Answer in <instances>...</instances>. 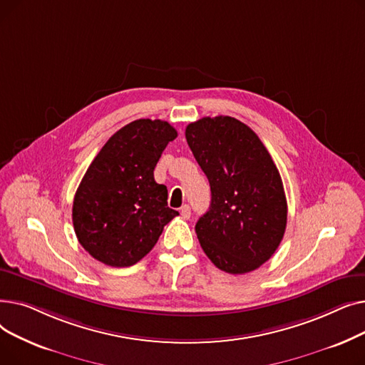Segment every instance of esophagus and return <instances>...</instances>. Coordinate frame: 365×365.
Listing matches in <instances>:
<instances>
[{"label":"esophagus","instance_id":"34e87169","mask_svg":"<svg viewBox=\"0 0 365 365\" xmlns=\"http://www.w3.org/2000/svg\"><path fill=\"white\" fill-rule=\"evenodd\" d=\"M180 216L183 217V219H189L190 217V207L189 205H183L182 208H180Z\"/></svg>","mask_w":365,"mask_h":365}]
</instances>
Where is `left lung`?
Segmentation results:
<instances>
[{
  "mask_svg": "<svg viewBox=\"0 0 365 365\" xmlns=\"http://www.w3.org/2000/svg\"><path fill=\"white\" fill-rule=\"evenodd\" d=\"M185 136L210 182L212 204L195 232L204 253L227 274L269 260L287 225L279 171L257 134L232 117L201 118Z\"/></svg>",
  "mask_w": 365,
  "mask_h": 365,
  "instance_id": "8db88e82",
  "label": "left lung"
}]
</instances>
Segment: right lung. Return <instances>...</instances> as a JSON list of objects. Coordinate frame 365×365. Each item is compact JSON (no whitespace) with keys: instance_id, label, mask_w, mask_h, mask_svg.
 I'll list each match as a JSON object with an SVG mask.
<instances>
[{"instance_id":"obj_1","label":"right lung","mask_w":365,"mask_h":365,"mask_svg":"<svg viewBox=\"0 0 365 365\" xmlns=\"http://www.w3.org/2000/svg\"><path fill=\"white\" fill-rule=\"evenodd\" d=\"M176 128L161 120H136L120 128L96 155L75 192V235L96 260L127 267L157 244L179 213L167 207V187L153 179Z\"/></svg>"}]
</instances>
